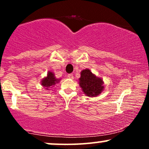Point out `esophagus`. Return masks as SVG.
Masks as SVG:
<instances>
[{
  "label": "esophagus",
  "mask_w": 149,
  "mask_h": 149,
  "mask_svg": "<svg viewBox=\"0 0 149 149\" xmlns=\"http://www.w3.org/2000/svg\"><path fill=\"white\" fill-rule=\"evenodd\" d=\"M67 77H68V78H70V79H73V76L72 73H70V74L68 75Z\"/></svg>",
  "instance_id": "34e87169"
}]
</instances>
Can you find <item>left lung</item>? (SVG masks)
Instances as JSON below:
<instances>
[{
    "label": "left lung",
    "instance_id": "1",
    "mask_svg": "<svg viewBox=\"0 0 149 149\" xmlns=\"http://www.w3.org/2000/svg\"><path fill=\"white\" fill-rule=\"evenodd\" d=\"M79 84L83 91L88 97L97 96L103 90V80L97 78L89 69H85L80 73Z\"/></svg>",
    "mask_w": 149,
    "mask_h": 149
}]
</instances>
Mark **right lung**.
Returning <instances> with one entry per match:
<instances>
[{
	"label": "right lung",
	"mask_w": 149,
	"mask_h": 149,
	"mask_svg": "<svg viewBox=\"0 0 149 149\" xmlns=\"http://www.w3.org/2000/svg\"><path fill=\"white\" fill-rule=\"evenodd\" d=\"M58 81H59V80L56 79L54 74L49 71V72L47 73V77L42 80L41 84L43 87H46V89H48L49 87L55 85L56 83H57Z\"/></svg>",
	"instance_id": "obj_1"
}]
</instances>
